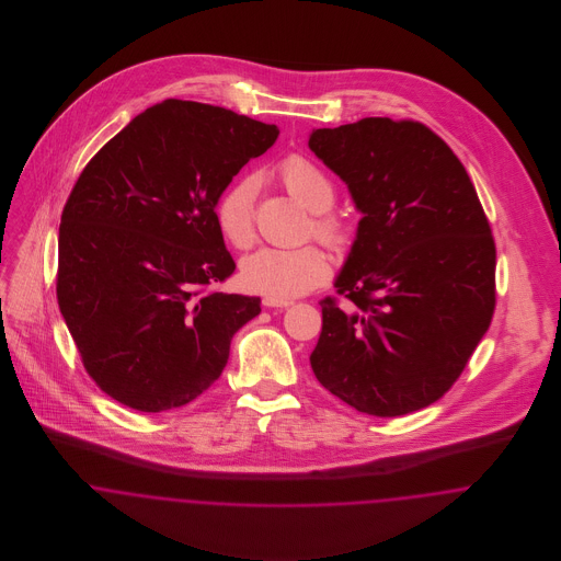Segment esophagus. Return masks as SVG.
<instances>
[{"label": "esophagus", "instance_id": "34e87169", "mask_svg": "<svg viewBox=\"0 0 561 561\" xmlns=\"http://www.w3.org/2000/svg\"><path fill=\"white\" fill-rule=\"evenodd\" d=\"M263 305H265L267 309H286V307H290L293 302H290V300H277V298L265 296V298H263Z\"/></svg>", "mask_w": 561, "mask_h": 561}]
</instances>
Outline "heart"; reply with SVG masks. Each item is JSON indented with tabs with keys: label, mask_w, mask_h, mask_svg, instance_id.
I'll list each match as a JSON object with an SVG mask.
<instances>
[{
	"label": "heart",
	"mask_w": 561,
	"mask_h": 561,
	"mask_svg": "<svg viewBox=\"0 0 561 561\" xmlns=\"http://www.w3.org/2000/svg\"><path fill=\"white\" fill-rule=\"evenodd\" d=\"M279 181L296 202L311 210V227L330 248L347 243V227L336 214L328 213L336 191L330 176L302 156H290L279 163ZM256 176L248 174L220 193L214 206L216 227L229 245L245 250L256 240L254 206ZM330 275V263L323 250L309 243L300 248H261L241 261L240 282L248 293L265 294L277 300H290L311 293Z\"/></svg>",
	"instance_id": "obj_1"
}]
</instances>
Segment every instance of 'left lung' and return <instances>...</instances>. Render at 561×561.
<instances>
[{
    "mask_svg": "<svg viewBox=\"0 0 561 561\" xmlns=\"http://www.w3.org/2000/svg\"><path fill=\"white\" fill-rule=\"evenodd\" d=\"M309 147L364 213L339 296L320 300L311 368L359 412L427 408L458 380L496 307V245L476 187L414 119L320 128Z\"/></svg>",
    "mask_w": 561,
    "mask_h": 561,
    "instance_id": "obj_1",
    "label": "left lung"
}]
</instances>
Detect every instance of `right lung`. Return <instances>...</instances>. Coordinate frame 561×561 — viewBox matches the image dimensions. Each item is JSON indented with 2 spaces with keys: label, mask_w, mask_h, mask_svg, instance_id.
Masks as SVG:
<instances>
[{
  "label": "right lung",
  "mask_w": 561,
  "mask_h": 561,
  "mask_svg": "<svg viewBox=\"0 0 561 561\" xmlns=\"http://www.w3.org/2000/svg\"><path fill=\"white\" fill-rule=\"evenodd\" d=\"M277 126L168 99L85 163L62 208L56 298L101 391L140 412L199 398L261 298L220 293L236 263L214 206Z\"/></svg>",
  "instance_id": "obj_1"
}]
</instances>
